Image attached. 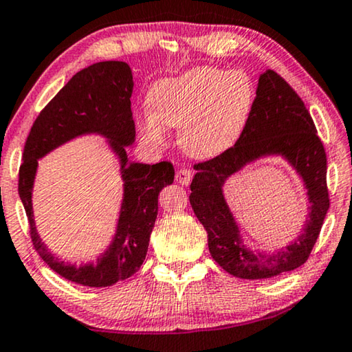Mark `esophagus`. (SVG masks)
Returning <instances> with one entry per match:
<instances>
[{"label": "esophagus", "instance_id": "obj_1", "mask_svg": "<svg viewBox=\"0 0 352 352\" xmlns=\"http://www.w3.org/2000/svg\"><path fill=\"white\" fill-rule=\"evenodd\" d=\"M191 178H192V174H191V170H188V169H180V170H177V174H175L177 183H180V185H183V186L190 185Z\"/></svg>", "mask_w": 352, "mask_h": 352}]
</instances>
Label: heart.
I'll use <instances>...</instances> for the list:
<instances>
[{"mask_svg": "<svg viewBox=\"0 0 352 352\" xmlns=\"http://www.w3.org/2000/svg\"><path fill=\"white\" fill-rule=\"evenodd\" d=\"M254 102V84L245 73L195 67L153 84L150 111L138 116V129L153 145H162L167 126L180 127L182 150L195 160H212L236 145Z\"/></svg>", "mask_w": 352, "mask_h": 352, "instance_id": "1", "label": "heart"}]
</instances>
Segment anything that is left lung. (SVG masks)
<instances>
[{
	"mask_svg": "<svg viewBox=\"0 0 352 352\" xmlns=\"http://www.w3.org/2000/svg\"><path fill=\"white\" fill-rule=\"evenodd\" d=\"M268 157H280L296 170L307 191L309 212L300 234L273 252L246 244L223 190L232 175ZM195 169L191 207L206 228L212 258L226 273L241 279H270L308 260L329 210L327 157L303 100L276 72L266 70L260 76L254 110L236 145Z\"/></svg>",
	"mask_w": 352,
	"mask_h": 352,
	"instance_id": "obj_1",
	"label": "left lung"
}]
</instances>
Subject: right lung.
I'll return each instance as SVG.
<instances>
[{"label":"right lung","mask_w":352,"mask_h":352,"mask_svg":"<svg viewBox=\"0 0 352 352\" xmlns=\"http://www.w3.org/2000/svg\"><path fill=\"white\" fill-rule=\"evenodd\" d=\"M132 91V70L126 62H98L84 68L39 113L23 148L19 196L27 212L34 249L49 268L81 285L108 287L137 273L146 256L157 217V196L174 182L170 162L151 166L129 161L126 150L135 142ZM84 135H98L107 140L120 162L123 199L111 244L96 262L76 265L54 256L38 236L32 215V186L38 160Z\"/></svg>","instance_id":"add662e5"}]
</instances>
